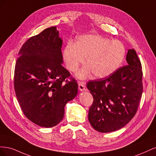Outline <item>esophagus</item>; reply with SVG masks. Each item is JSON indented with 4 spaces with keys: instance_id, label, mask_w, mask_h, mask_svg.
Listing matches in <instances>:
<instances>
[{
    "instance_id": "1",
    "label": "esophagus",
    "mask_w": 156,
    "mask_h": 156,
    "mask_svg": "<svg viewBox=\"0 0 156 156\" xmlns=\"http://www.w3.org/2000/svg\"><path fill=\"white\" fill-rule=\"evenodd\" d=\"M78 87H79V90H81V91H84V90H86L85 86H84V84L83 83L79 82V84H78Z\"/></svg>"
}]
</instances>
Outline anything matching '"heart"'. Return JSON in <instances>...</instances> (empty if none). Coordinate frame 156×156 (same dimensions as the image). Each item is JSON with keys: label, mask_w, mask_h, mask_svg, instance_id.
Listing matches in <instances>:
<instances>
[{"label": "heart", "mask_w": 156, "mask_h": 156, "mask_svg": "<svg viewBox=\"0 0 156 156\" xmlns=\"http://www.w3.org/2000/svg\"><path fill=\"white\" fill-rule=\"evenodd\" d=\"M126 55L124 44L119 40L96 35L79 37L76 44L68 42L63 49V58L67 68L76 72L84 61L77 76L84 79L92 73L96 78L109 76L119 68Z\"/></svg>", "instance_id": "b5f03b06"}]
</instances>
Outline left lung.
Here are the masks:
<instances>
[{"instance_id": "1", "label": "left lung", "mask_w": 156, "mask_h": 156, "mask_svg": "<svg viewBox=\"0 0 156 156\" xmlns=\"http://www.w3.org/2000/svg\"><path fill=\"white\" fill-rule=\"evenodd\" d=\"M126 60V66L109 76L87 84L94 99L88 120L101 133L121 129L137 111L143 90L142 65L133 49L128 50Z\"/></svg>"}]
</instances>
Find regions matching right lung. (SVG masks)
I'll use <instances>...</instances> for the list:
<instances>
[{"instance_id": "right-lung-1", "label": "right lung", "mask_w": 156, "mask_h": 156, "mask_svg": "<svg viewBox=\"0 0 156 156\" xmlns=\"http://www.w3.org/2000/svg\"><path fill=\"white\" fill-rule=\"evenodd\" d=\"M62 45L56 27L48 28L23 45L16 63L18 102L27 119L41 127L60 123L66 104L78 92L76 80L62 65Z\"/></svg>"}]
</instances>
